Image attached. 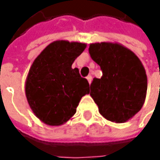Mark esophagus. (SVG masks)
<instances>
[{
	"instance_id": "obj_1",
	"label": "esophagus",
	"mask_w": 160,
	"mask_h": 160,
	"mask_svg": "<svg viewBox=\"0 0 160 160\" xmlns=\"http://www.w3.org/2000/svg\"><path fill=\"white\" fill-rule=\"evenodd\" d=\"M86 79H87L88 83H92V76H88V77H86Z\"/></svg>"
}]
</instances>
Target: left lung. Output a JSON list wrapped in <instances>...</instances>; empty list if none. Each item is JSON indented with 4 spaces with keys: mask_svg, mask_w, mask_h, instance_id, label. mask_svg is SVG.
I'll return each instance as SVG.
<instances>
[{
    "mask_svg": "<svg viewBox=\"0 0 160 160\" xmlns=\"http://www.w3.org/2000/svg\"><path fill=\"white\" fill-rule=\"evenodd\" d=\"M102 77L91 83L90 95L103 118L117 124L131 119L142 108L148 80L144 67L131 50L118 42H94L89 46Z\"/></svg>",
    "mask_w": 160,
    "mask_h": 160,
    "instance_id": "left-lung-1",
    "label": "left lung"
}]
</instances>
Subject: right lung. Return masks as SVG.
I'll list each match as a JSON object with an SVG mask.
<instances>
[{"mask_svg": "<svg viewBox=\"0 0 160 160\" xmlns=\"http://www.w3.org/2000/svg\"><path fill=\"white\" fill-rule=\"evenodd\" d=\"M86 43L54 41L35 58L25 83V92L34 114L45 125L61 126L72 118L82 97L89 94L88 81L78 68H72L75 59Z\"/></svg>", "mask_w": 160, "mask_h": 160, "instance_id": "obj_1", "label": "right lung"}]
</instances>
